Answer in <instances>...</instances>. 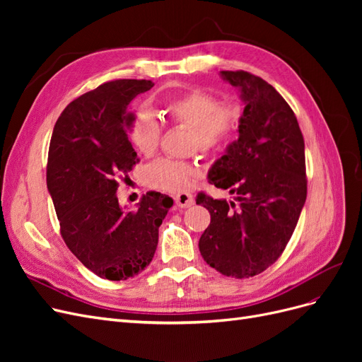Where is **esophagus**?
I'll use <instances>...</instances> for the list:
<instances>
[{
  "mask_svg": "<svg viewBox=\"0 0 362 362\" xmlns=\"http://www.w3.org/2000/svg\"><path fill=\"white\" fill-rule=\"evenodd\" d=\"M173 199H175V204H177L178 208H189L194 204V198L189 193H180V194L175 196Z\"/></svg>",
  "mask_w": 362,
  "mask_h": 362,
  "instance_id": "1",
  "label": "esophagus"
}]
</instances>
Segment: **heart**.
I'll return each mask as SVG.
<instances>
[{
  "instance_id": "obj_1",
  "label": "heart",
  "mask_w": 362,
  "mask_h": 362,
  "mask_svg": "<svg viewBox=\"0 0 362 362\" xmlns=\"http://www.w3.org/2000/svg\"><path fill=\"white\" fill-rule=\"evenodd\" d=\"M163 113L170 122L190 128V151L213 154L231 141L242 124V107L237 103H221L218 98L205 90H189L164 101ZM128 140L139 154L154 156L161 137V125L154 115L137 112L128 122ZM201 166L193 161L160 158L151 163L145 172V181L154 189L169 193L189 192L201 177Z\"/></svg>"
}]
</instances>
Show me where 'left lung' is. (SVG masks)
I'll use <instances>...</instances> for the list:
<instances>
[{
    "label": "left lung",
    "mask_w": 362,
    "mask_h": 362,
    "mask_svg": "<svg viewBox=\"0 0 362 362\" xmlns=\"http://www.w3.org/2000/svg\"><path fill=\"white\" fill-rule=\"evenodd\" d=\"M245 101L238 139L208 173L235 202L199 193L211 222L199 240L202 258L225 276H255L275 262L306 199L305 141L291 107L273 86L246 71H222Z\"/></svg>",
    "instance_id": "left-lung-1"
}]
</instances>
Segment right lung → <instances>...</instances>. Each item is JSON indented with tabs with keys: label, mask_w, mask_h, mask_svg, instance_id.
<instances>
[{
	"label": "right lung",
	"mask_w": 362,
	"mask_h": 362,
	"mask_svg": "<svg viewBox=\"0 0 362 362\" xmlns=\"http://www.w3.org/2000/svg\"><path fill=\"white\" fill-rule=\"evenodd\" d=\"M151 80L101 84L64 108L52 131L47 185L72 254L95 275L125 281L154 258L158 228L173 201L158 192L141 196L137 210L119 205V178L139 163L127 128L131 101Z\"/></svg>",
	"instance_id": "right-lung-1"
}]
</instances>
